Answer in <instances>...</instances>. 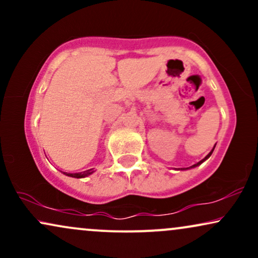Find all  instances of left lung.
<instances>
[{"label":"left lung","mask_w":258,"mask_h":258,"mask_svg":"<svg viewBox=\"0 0 258 258\" xmlns=\"http://www.w3.org/2000/svg\"><path fill=\"white\" fill-rule=\"evenodd\" d=\"M214 149H215V148H214ZM214 149H212V152H214ZM212 152H211V153H210V154H209V155H207L205 159H204V160H201V161H199V162H198V164H195V165H193V166H190V167H195V166H198V165H200V164H201V162H204V161H205V160H206L207 158H210V156H211V154H212Z\"/></svg>","instance_id":"obj_1"}]
</instances>
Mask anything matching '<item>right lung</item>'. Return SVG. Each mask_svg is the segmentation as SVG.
Segmentation results:
<instances>
[{"label": "right lung", "mask_w": 258, "mask_h": 258, "mask_svg": "<svg viewBox=\"0 0 258 258\" xmlns=\"http://www.w3.org/2000/svg\"><path fill=\"white\" fill-rule=\"evenodd\" d=\"M91 173H93V168H90V170H86L84 172H78V173H65L70 177H75V178H82V177L90 176Z\"/></svg>", "instance_id": "add662e5"}]
</instances>
